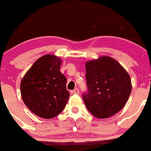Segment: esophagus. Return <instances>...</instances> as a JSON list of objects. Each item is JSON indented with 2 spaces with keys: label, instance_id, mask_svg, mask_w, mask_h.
<instances>
[{
  "label": "esophagus",
  "instance_id": "1",
  "mask_svg": "<svg viewBox=\"0 0 151 151\" xmlns=\"http://www.w3.org/2000/svg\"><path fill=\"white\" fill-rule=\"evenodd\" d=\"M71 92H73V93H74V94L77 95V94H79V89H77V88H76V89H74V90L71 91Z\"/></svg>",
  "mask_w": 151,
  "mask_h": 151
}]
</instances>
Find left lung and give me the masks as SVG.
Listing matches in <instances>:
<instances>
[{
  "label": "left lung",
  "mask_w": 151,
  "mask_h": 151,
  "mask_svg": "<svg viewBox=\"0 0 151 151\" xmlns=\"http://www.w3.org/2000/svg\"><path fill=\"white\" fill-rule=\"evenodd\" d=\"M87 91L82 97L88 111L98 118H108L126 104L132 91L131 79L120 64L103 56L86 64Z\"/></svg>",
  "instance_id": "left-lung-1"
}]
</instances>
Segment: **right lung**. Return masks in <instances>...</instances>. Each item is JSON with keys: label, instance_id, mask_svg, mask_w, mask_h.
<instances>
[{"label": "right lung", "instance_id": "obj_1", "mask_svg": "<svg viewBox=\"0 0 151 151\" xmlns=\"http://www.w3.org/2000/svg\"><path fill=\"white\" fill-rule=\"evenodd\" d=\"M59 57L46 55L34 63L22 80V99L37 116L51 119L59 115L68 101L67 79L60 71Z\"/></svg>", "mask_w": 151, "mask_h": 151}]
</instances>
